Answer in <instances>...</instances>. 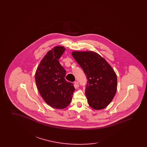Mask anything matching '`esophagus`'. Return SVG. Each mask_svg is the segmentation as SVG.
<instances>
[{
  "instance_id": "obj_1",
  "label": "esophagus",
  "mask_w": 147,
  "mask_h": 147,
  "mask_svg": "<svg viewBox=\"0 0 147 147\" xmlns=\"http://www.w3.org/2000/svg\"><path fill=\"white\" fill-rule=\"evenodd\" d=\"M74 85H75V87H76V88H79V84L78 82H74Z\"/></svg>"
}]
</instances>
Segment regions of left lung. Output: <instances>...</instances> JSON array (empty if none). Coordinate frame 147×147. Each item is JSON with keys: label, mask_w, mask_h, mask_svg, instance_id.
Instances as JSON below:
<instances>
[{"label": "left lung", "mask_w": 147, "mask_h": 147, "mask_svg": "<svg viewBox=\"0 0 147 147\" xmlns=\"http://www.w3.org/2000/svg\"><path fill=\"white\" fill-rule=\"evenodd\" d=\"M71 55L88 79L85 95L88 104L95 110L105 109L112 101L117 90L115 71L105 58L94 51H73Z\"/></svg>", "instance_id": "obj_1"}]
</instances>
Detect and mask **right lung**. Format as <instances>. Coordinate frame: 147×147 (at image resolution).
Returning <instances> with one entry per match:
<instances>
[{"label": "right lung", "instance_id": "right-lung-1", "mask_svg": "<svg viewBox=\"0 0 147 147\" xmlns=\"http://www.w3.org/2000/svg\"><path fill=\"white\" fill-rule=\"evenodd\" d=\"M65 48L57 46L42 58L35 73L37 89L44 101L51 107L63 109L70 104L75 88L65 80L66 71L58 59Z\"/></svg>", "mask_w": 147, "mask_h": 147}]
</instances>
